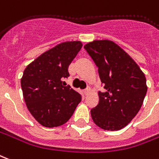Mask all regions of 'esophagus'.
Returning <instances> with one entry per match:
<instances>
[{"label":"esophagus","mask_w":159,"mask_h":159,"mask_svg":"<svg viewBox=\"0 0 159 159\" xmlns=\"http://www.w3.org/2000/svg\"><path fill=\"white\" fill-rule=\"evenodd\" d=\"M90 91H91V89H89V88H88V89H86L84 91H83V93H84V94L85 95H88L90 93Z\"/></svg>","instance_id":"34e87169"}]
</instances>
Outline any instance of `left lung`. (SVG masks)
Segmentation results:
<instances>
[{"instance_id":"obj_1","label":"left lung","mask_w":159,"mask_h":159,"mask_svg":"<svg viewBox=\"0 0 159 159\" xmlns=\"http://www.w3.org/2000/svg\"><path fill=\"white\" fill-rule=\"evenodd\" d=\"M84 49L98 66L104 93L91 109L93 120L98 127L119 130L126 126L141 109L148 87L146 77L133 59L115 42L94 40Z\"/></svg>"}]
</instances>
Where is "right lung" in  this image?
Listing matches in <instances>:
<instances>
[{"label": "right lung", "instance_id": "right-lung-1", "mask_svg": "<svg viewBox=\"0 0 159 159\" xmlns=\"http://www.w3.org/2000/svg\"><path fill=\"white\" fill-rule=\"evenodd\" d=\"M82 47L81 41L59 43L35 59L23 71V98L29 112L43 126L65 124L82 100L77 92L62 84V79L69 76V65Z\"/></svg>", "mask_w": 159, "mask_h": 159}]
</instances>
